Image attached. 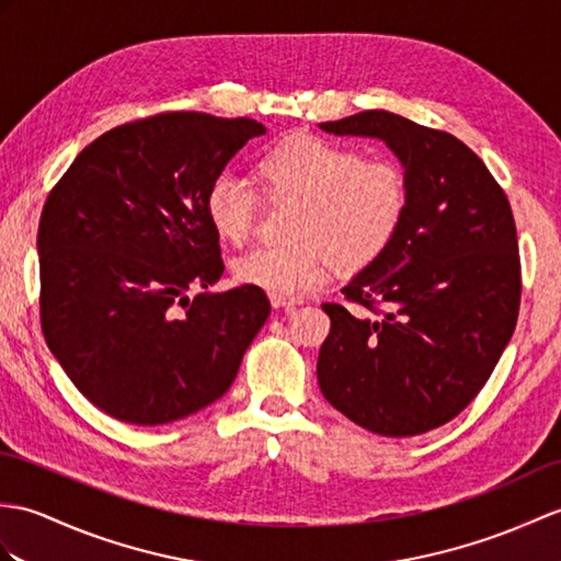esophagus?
<instances>
[{
  "label": "esophagus",
  "mask_w": 561,
  "mask_h": 561,
  "mask_svg": "<svg viewBox=\"0 0 561 561\" xmlns=\"http://www.w3.org/2000/svg\"><path fill=\"white\" fill-rule=\"evenodd\" d=\"M270 304L275 308H282V310H294L298 304H301V298H289V296H277V294H270Z\"/></svg>",
  "instance_id": "1"
}]
</instances>
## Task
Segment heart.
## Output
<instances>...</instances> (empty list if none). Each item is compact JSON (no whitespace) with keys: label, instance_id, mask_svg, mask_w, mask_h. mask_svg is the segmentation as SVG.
<instances>
[{"label":"heart","instance_id":"heart-1","mask_svg":"<svg viewBox=\"0 0 561 561\" xmlns=\"http://www.w3.org/2000/svg\"><path fill=\"white\" fill-rule=\"evenodd\" d=\"M260 193L270 203L298 207L284 249H255L233 263V277L277 296L318 289L332 270L356 275L380 260L403 225L409 184L387 158H363L354 148L312 134L275 142L253 164ZM257 195L231 176H217L205 213L221 239L241 245L251 239Z\"/></svg>","mask_w":561,"mask_h":561}]
</instances>
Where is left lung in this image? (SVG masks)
<instances>
[{
	"mask_svg": "<svg viewBox=\"0 0 561 561\" xmlns=\"http://www.w3.org/2000/svg\"><path fill=\"white\" fill-rule=\"evenodd\" d=\"M320 126L382 138L409 184L407 217L387 253L344 286V304H322L332 328L318 356L320 389L370 433H427L478 397L514 334L520 257L512 205L483 160L439 128L385 110Z\"/></svg>",
	"mask_w": 561,
	"mask_h": 561,
	"instance_id": "obj_1",
	"label": "left lung"
}]
</instances>
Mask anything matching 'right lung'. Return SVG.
I'll use <instances>...</instances> for the list:
<instances>
[{
  "label": "right lung",
  "instance_id": "1",
  "mask_svg": "<svg viewBox=\"0 0 561 561\" xmlns=\"http://www.w3.org/2000/svg\"><path fill=\"white\" fill-rule=\"evenodd\" d=\"M263 134L245 116L160 112L95 138L49 191L37 229L43 334L112 419L162 425L205 409L265 324L263 289L207 291L225 265L205 213L221 169Z\"/></svg>",
  "mask_w": 561,
  "mask_h": 561
}]
</instances>
